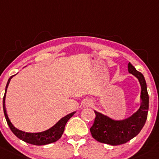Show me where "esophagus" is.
<instances>
[{"label": "esophagus", "instance_id": "34e87169", "mask_svg": "<svg viewBox=\"0 0 159 159\" xmlns=\"http://www.w3.org/2000/svg\"><path fill=\"white\" fill-rule=\"evenodd\" d=\"M91 104H92V101H90V100H88L84 102V107H91Z\"/></svg>", "mask_w": 159, "mask_h": 159}]
</instances>
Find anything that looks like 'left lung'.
<instances>
[{
	"label": "left lung",
	"mask_w": 159,
	"mask_h": 159,
	"mask_svg": "<svg viewBox=\"0 0 159 159\" xmlns=\"http://www.w3.org/2000/svg\"><path fill=\"white\" fill-rule=\"evenodd\" d=\"M128 71L136 77L141 85L140 107L129 117L120 120L111 119L94 110L96 117L90 131L93 138L100 143L111 146L124 144L136 136L146 123L149 102L146 80L130 62L128 64Z\"/></svg>",
	"instance_id": "1"
}]
</instances>
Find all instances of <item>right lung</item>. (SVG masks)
<instances>
[{
    "instance_id": "obj_1",
    "label": "right lung",
    "mask_w": 159,
    "mask_h": 159,
    "mask_svg": "<svg viewBox=\"0 0 159 159\" xmlns=\"http://www.w3.org/2000/svg\"><path fill=\"white\" fill-rule=\"evenodd\" d=\"M14 75L11 76L8 79V81L6 85V88H5L4 96V98H3V109H4V116L5 118H6L7 123L8 126H9L11 131L20 139L23 140V141L26 142L27 143H30V144L35 145V146H43V145H47L49 144V143H52L56 142L62 136L63 132L65 130V126H66L67 122L75 114V112H72V113L66 115V116L61 118L58 123H56L52 127L46 130V131L40 132V133H26V132L18 129H16L13 126V123L10 120L9 117H8L7 113L6 107H5V98H6L7 90V87L9 85L11 78Z\"/></svg>"
}]
</instances>
